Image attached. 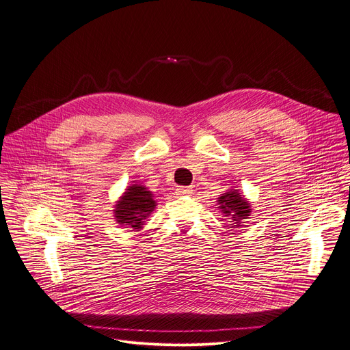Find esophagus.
Listing matches in <instances>:
<instances>
[{"instance_id":"34e87169","label":"esophagus","mask_w":350,"mask_h":350,"mask_svg":"<svg viewBox=\"0 0 350 350\" xmlns=\"http://www.w3.org/2000/svg\"><path fill=\"white\" fill-rule=\"evenodd\" d=\"M192 188H187V187H180L178 188V195H192Z\"/></svg>"}]
</instances>
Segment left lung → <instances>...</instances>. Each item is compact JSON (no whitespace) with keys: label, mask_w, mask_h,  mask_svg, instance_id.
<instances>
[{"label":"left lung","mask_w":350,"mask_h":350,"mask_svg":"<svg viewBox=\"0 0 350 350\" xmlns=\"http://www.w3.org/2000/svg\"><path fill=\"white\" fill-rule=\"evenodd\" d=\"M217 202L224 216L232 219V228H239V226H241V220L247 219L252 213L249 200H245L237 189H229V192L223 193Z\"/></svg>","instance_id":"8db88e82"}]
</instances>
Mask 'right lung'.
<instances>
[{"label":"right lung","instance_id":"add662e5","mask_svg":"<svg viewBox=\"0 0 350 350\" xmlns=\"http://www.w3.org/2000/svg\"><path fill=\"white\" fill-rule=\"evenodd\" d=\"M155 206L157 202L152 198V192L144 185L134 183L117 202L114 217L121 226L138 232L142 229L146 219L154 212Z\"/></svg>","mask_w":350,"mask_h":350}]
</instances>
